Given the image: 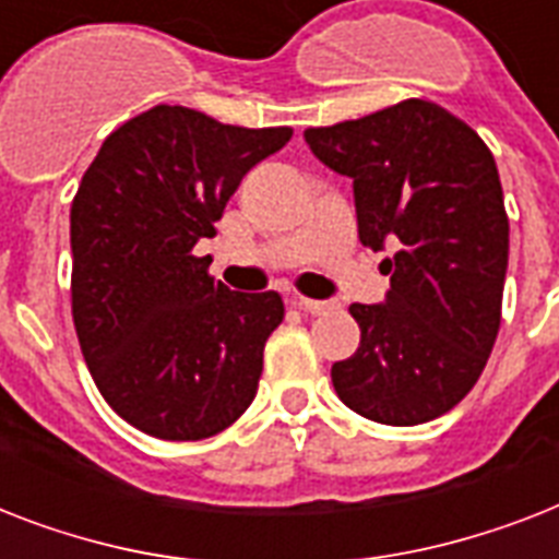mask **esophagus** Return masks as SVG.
Wrapping results in <instances>:
<instances>
[{"instance_id":"1","label":"esophagus","mask_w":559,"mask_h":559,"mask_svg":"<svg viewBox=\"0 0 559 559\" xmlns=\"http://www.w3.org/2000/svg\"><path fill=\"white\" fill-rule=\"evenodd\" d=\"M296 305L310 316H324L333 310V301H316V298H296Z\"/></svg>"}]
</instances>
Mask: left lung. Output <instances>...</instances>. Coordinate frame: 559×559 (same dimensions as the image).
<instances>
[{
    "mask_svg": "<svg viewBox=\"0 0 559 559\" xmlns=\"http://www.w3.org/2000/svg\"><path fill=\"white\" fill-rule=\"evenodd\" d=\"M316 159L354 179L362 246L394 249L382 305H350L359 348L333 362L340 400L389 426L426 424L467 397L502 324L508 214L493 153L461 118L408 98L310 127Z\"/></svg>",
    "mask_w": 559,
    "mask_h": 559,
    "instance_id": "obj_1",
    "label": "left lung"
}]
</instances>
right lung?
<instances>
[{
	"label": "right lung",
	"instance_id": "1",
	"mask_svg": "<svg viewBox=\"0 0 559 559\" xmlns=\"http://www.w3.org/2000/svg\"><path fill=\"white\" fill-rule=\"evenodd\" d=\"M289 127L147 109L107 135L72 200V319L116 415L162 441L223 432L254 400L278 293H231L197 258L228 197Z\"/></svg>",
	"mask_w": 559,
	"mask_h": 559
}]
</instances>
